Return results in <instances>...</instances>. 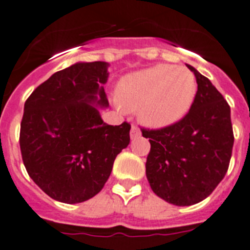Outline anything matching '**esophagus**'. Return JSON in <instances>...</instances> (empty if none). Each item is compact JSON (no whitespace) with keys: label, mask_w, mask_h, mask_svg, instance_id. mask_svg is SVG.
<instances>
[{"label":"esophagus","mask_w":250,"mask_h":250,"mask_svg":"<svg viewBox=\"0 0 250 250\" xmlns=\"http://www.w3.org/2000/svg\"><path fill=\"white\" fill-rule=\"evenodd\" d=\"M141 136V131H140V128L138 127H136V125H132L131 127V138H137Z\"/></svg>","instance_id":"esophagus-1"}]
</instances>
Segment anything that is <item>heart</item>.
<instances>
[{
	"mask_svg": "<svg viewBox=\"0 0 250 250\" xmlns=\"http://www.w3.org/2000/svg\"><path fill=\"white\" fill-rule=\"evenodd\" d=\"M196 95L197 81L189 70L160 63L123 77L115 105L137 110L138 119L148 127L164 128L188 114Z\"/></svg>",
	"mask_w": 250,
	"mask_h": 250,
	"instance_id": "obj_1",
	"label": "heart"
}]
</instances>
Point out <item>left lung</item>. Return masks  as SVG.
I'll return each instance as SVG.
<instances>
[{
	"instance_id": "8db88e82",
	"label": "left lung",
	"mask_w": 250,
	"mask_h": 250,
	"mask_svg": "<svg viewBox=\"0 0 250 250\" xmlns=\"http://www.w3.org/2000/svg\"><path fill=\"white\" fill-rule=\"evenodd\" d=\"M194 73L197 95L183 119L161 129L142 128L150 138L146 177L156 196L175 206H190L213 192L231 159L230 106L207 77Z\"/></svg>"
}]
</instances>
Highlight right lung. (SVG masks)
<instances>
[{
	"mask_svg": "<svg viewBox=\"0 0 250 250\" xmlns=\"http://www.w3.org/2000/svg\"><path fill=\"white\" fill-rule=\"evenodd\" d=\"M109 63L77 62L53 73L25 102L20 150L29 177L50 198L80 203L103 189L117 155L129 144L128 123L109 125L104 85Z\"/></svg>",
	"mask_w": 250,
	"mask_h": 250,
	"instance_id": "obj_1",
	"label": "right lung"
}]
</instances>
